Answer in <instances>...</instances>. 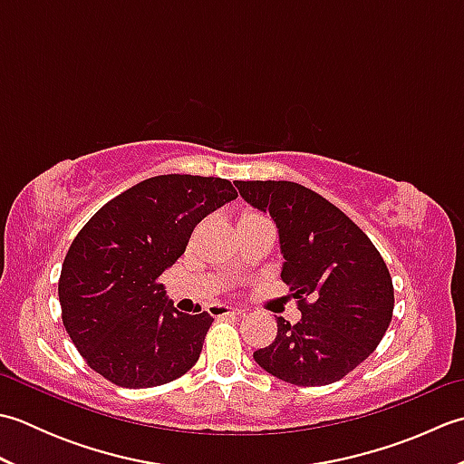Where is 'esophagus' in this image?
Returning <instances> with one entry per match:
<instances>
[{"mask_svg": "<svg viewBox=\"0 0 464 464\" xmlns=\"http://www.w3.org/2000/svg\"><path fill=\"white\" fill-rule=\"evenodd\" d=\"M209 313L213 314L215 319H221V317H233V314H241V309H235L229 307V304H223V303H215L209 307Z\"/></svg>", "mask_w": 464, "mask_h": 464, "instance_id": "obj_1", "label": "esophagus"}]
</instances>
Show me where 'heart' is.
Listing matches in <instances>:
<instances>
[{"instance_id":"obj_1","label":"heart","mask_w":464,"mask_h":464,"mask_svg":"<svg viewBox=\"0 0 464 464\" xmlns=\"http://www.w3.org/2000/svg\"><path fill=\"white\" fill-rule=\"evenodd\" d=\"M255 217H259V215H255V213H245V215L241 217V221H249V219H255Z\"/></svg>"}]
</instances>
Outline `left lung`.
<instances>
[{
  "label": "left lung",
  "mask_w": 464,
  "mask_h": 464,
  "mask_svg": "<svg viewBox=\"0 0 464 464\" xmlns=\"http://www.w3.org/2000/svg\"><path fill=\"white\" fill-rule=\"evenodd\" d=\"M279 229L281 279L301 321L277 317V337L253 353L261 369L299 387L343 379L377 349L395 307L381 253L339 207L293 181H237Z\"/></svg>",
  "instance_id": "left-lung-1"
}]
</instances>
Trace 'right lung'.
<instances>
[{
    "label": "right lung",
    "mask_w": 464,
    "mask_h": 464,
    "mask_svg": "<svg viewBox=\"0 0 464 464\" xmlns=\"http://www.w3.org/2000/svg\"><path fill=\"white\" fill-rule=\"evenodd\" d=\"M237 199L231 181L157 175L105 203L69 247L59 303L90 367L125 389L179 379L197 362L213 317L177 311L160 283L195 225Z\"/></svg>",
    "instance_id": "obj_1"
}]
</instances>
